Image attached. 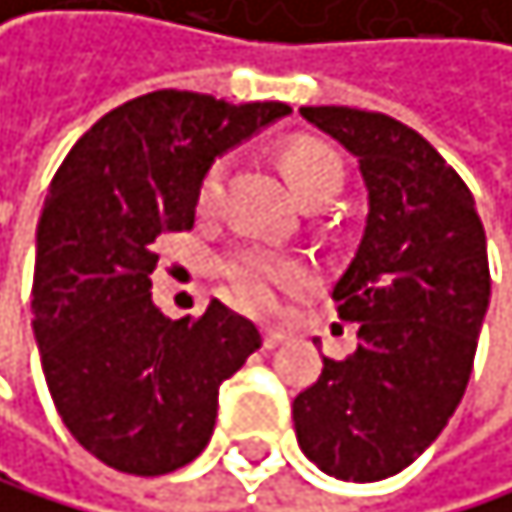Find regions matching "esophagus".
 <instances>
[{
  "label": "esophagus",
  "instance_id": "1",
  "mask_svg": "<svg viewBox=\"0 0 512 512\" xmlns=\"http://www.w3.org/2000/svg\"><path fill=\"white\" fill-rule=\"evenodd\" d=\"M286 337H290V334H286L283 328H264V347H267V350H274L277 344L286 341Z\"/></svg>",
  "mask_w": 512,
  "mask_h": 512
}]
</instances>
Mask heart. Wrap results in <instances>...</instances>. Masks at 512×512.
<instances>
[{
    "instance_id": "b5f03b06",
    "label": "heart",
    "mask_w": 512,
    "mask_h": 512,
    "mask_svg": "<svg viewBox=\"0 0 512 512\" xmlns=\"http://www.w3.org/2000/svg\"><path fill=\"white\" fill-rule=\"evenodd\" d=\"M286 178H290L293 191L312 203L318 197H334L337 187L344 181V165L337 152L315 139H296L280 155ZM222 187H226V159H216L206 165V171L197 181V206L200 210H213L222 200ZM219 274L229 283V290L251 302V306H270L280 286L306 280L302 264L280 258L274 251L264 248H242L232 251L229 258L219 261Z\"/></svg>"
}]
</instances>
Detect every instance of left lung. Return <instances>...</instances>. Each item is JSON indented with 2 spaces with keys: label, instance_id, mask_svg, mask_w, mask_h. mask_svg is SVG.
<instances>
[{
  "label": "left lung",
  "instance_id": "left-lung-1",
  "mask_svg": "<svg viewBox=\"0 0 512 512\" xmlns=\"http://www.w3.org/2000/svg\"><path fill=\"white\" fill-rule=\"evenodd\" d=\"M360 162L369 213L334 286L357 350L293 401L296 440L325 475L382 481L408 468L465 395L491 299L488 242L456 168L401 120L299 107Z\"/></svg>",
  "mask_w": 512,
  "mask_h": 512
}]
</instances>
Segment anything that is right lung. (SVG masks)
Returning a JSON list of instances; mask_svg holds the SVG:
<instances>
[{
	"instance_id": "obj_1",
	"label": "right lung",
	"mask_w": 512,
	"mask_h": 512,
	"mask_svg": "<svg viewBox=\"0 0 512 512\" xmlns=\"http://www.w3.org/2000/svg\"><path fill=\"white\" fill-rule=\"evenodd\" d=\"M283 101L139 95L104 114L56 168L37 222L34 337L66 430L123 475L155 478L210 443L219 385L261 347L213 299L200 318L152 306L155 238L194 229L197 181Z\"/></svg>"
}]
</instances>
